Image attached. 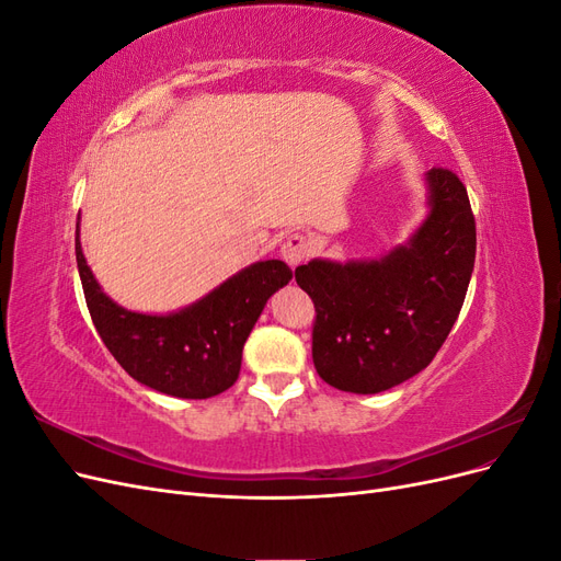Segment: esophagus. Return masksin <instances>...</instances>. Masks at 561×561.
<instances>
[{
  "label": "esophagus",
  "mask_w": 561,
  "mask_h": 561,
  "mask_svg": "<svg viewBox=\"0 0 561 561\" xmlns=\"http://www.w3.org/2000/svg\"><path fill=\"white\" fill-rule=\"evenodd\" d=\"M311 250H313V243L307 239V236H304V233H290V236H287V239L283 241L280 254H283V260L295 268V266H299L301 262L309 260Z\"/></svg>",
  "instance_id": "esophagus-1"
}]
</instances>
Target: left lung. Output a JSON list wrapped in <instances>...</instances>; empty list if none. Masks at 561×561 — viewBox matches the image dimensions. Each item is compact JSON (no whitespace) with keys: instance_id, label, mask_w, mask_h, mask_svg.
<instances>
[{"instance_id":"8db88e82","label":"left lung","mask_w":561,"mask_h":561,"mask_svg":"<svg viewBox=\"0 0 561 561\" xmlns=\"http://www.w3.org/2000/svg\"><path fill=\"white\" fill-rule=\"evenodd\" d=\"M428 215L379 260H311L295 280L313 299V365L348 393H381L426 369L463 307L474 217L463 182L431 168Z\"/></svg>"}]
</instances>
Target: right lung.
Instances as JSON below:
<instances>
[{"instance_id": "obj_1", "label": "right lung", "mask_w": 561, "mask_h": 561, "mask_svg": "<svg viewBox=\"0 0 561 561\" xmlns=\"http://www.w3.org/2000/svg\"><path fill=\"white\" fill-rule=\"evenodd\" d=\"M77 266L93 325L128 375L159 393L206 400L239 379L245 339L268 297L293 271L280 260L254 262L203 299L175 313H135L112 301L98 285L79 243Z\"/></svg>"}]
</instances>
